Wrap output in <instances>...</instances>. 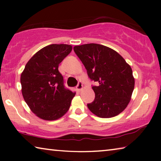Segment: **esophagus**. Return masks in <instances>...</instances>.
<instances>
[{"instance_id": "34e87169", "label": "esophagus", "mask_w": 161, "mask_h": 161, "mask_svg": "<svg viewBox=\"0 0 161 161\" xmlns=\"http://www.w3.org/2000/svg\"><path fill=\"white\" fill-rule=\"evenodd\" d=\"M76 88H77L79 91H81V89H83V84L81 83V81H79L78 84L77 85V86H76Z\"/></svg>"}]
</instances>
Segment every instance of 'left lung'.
Wrapping results in <instances>:
<instances>
[{
	"label": "left lung",
	"mask_w": 161,
	"mask_h": 161,
	"mask_svg": "<svg viewBox=\"0 0 161 161\" xmlns=\"http://www.w3.org/2000/svg\"><path fill=\"white\" fill-rule=\"evenodd\" d=\"M74 51L85 67L95 93L89 109L100 118L121 113L131 98L135 80L131 67L120 54L107 46L90 43L75 46Z\"/></svg>",
	"instance_id": "obj_1"
}]
</instances>
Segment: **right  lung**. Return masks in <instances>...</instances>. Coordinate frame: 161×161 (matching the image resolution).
<instances>
[{
	"mask_svg": "<svg viewBox=\"0 0 161 161\" xmlns=\"http://www.w3.org/2000/svg\"><path fill=\"white\" fill-rule=\"evenodd\" d=\"M72 50V46L66 44L46 46L32 57L22 72L24 100L40 119L57 120L69 110L76 93L65 88L58 67Z\"/></svg>",
	"mask_w": 161,
	"mask_h": 161,
	"instance_id": "1",
	"label": "right lung"
}]
</instances>
